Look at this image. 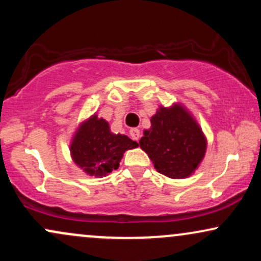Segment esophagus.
<instances>
[{
	"mask_svg": "<svg viewBox=\"0 0 261 261\" xmlns=\"http://www.w3.org/2000/svg\"><path fill=\"white\" fill-rule=\"evenodd\" d=\"M130 136L133 137V140H135V141H137L140 139V130L137 127H131L130 128Z\"/></svg>",
	"mask_w": 261,
	"mask_h": 261,
	"instance_id": "34e87169",
	"label": "esophagus"
}]
</instances>
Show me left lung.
I'll list each match as a JSON object with an SVG mask.
<instances>
[{"label":"left lung","instance_id":"obj_1","mask_svg":"<svg viewBox=\"0 0 261 261\" xmlns=\"http://www.w3.org/2000/svg\"><path fill=\"white\" fill-rule=\"evenodd\" d=\"M206 139L193 116L179 104L161 107L143 131L140 147L161 174L188 178L195 172L206 152Z\"/></svg>","mask_w":261,"mask_h":261}]
</instances>
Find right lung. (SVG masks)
<instances>
[{"label":"right lung","mask_w":261,"mask_h":261,"mask_svg":"<svg viewBox=\"0 0 261 261\" xmlns=\"http://www.w3.org/2000/svg\"><path fill=\"white\" fill-rule=\"evenodd\" d=\"M139 146L126 135L110 133L108 121L93 115L80 125L71 143V155L87 174L103 176L119 168L122 154Z\"/></svg>","instance_id":"obj_1"}]
</instances>
